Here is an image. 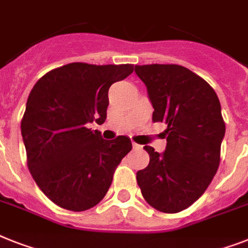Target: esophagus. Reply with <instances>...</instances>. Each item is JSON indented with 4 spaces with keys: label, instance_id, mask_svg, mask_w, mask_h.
Wrapping results in <instances>:
<instances>
[{
    "label": "esophagus",
    "instance_id": "1",
    "mask_svg": "<svg viewBox=\"0 0 248 248\" xmlns=\"http://www.w3.org/2000/svg\"><path fill=\"white\" fill-rule=\"evenodd\" d=\"M132 146H133V148H134V149L142 148V146H140V144H138V143H136V142H132Z\"/></svg>",
    "mask_w": 248,
    "mask_h": 248
}]
</instances>
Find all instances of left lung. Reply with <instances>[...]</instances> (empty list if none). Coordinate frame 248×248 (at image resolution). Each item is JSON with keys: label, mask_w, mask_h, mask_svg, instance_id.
<instances>
[{"label": "left lung", "mask_w": 248, "mask_h": 248, "mask_svg": "<svg viewBox=\"0 0 248 248\" xmlns=\"http://www.w3.org/2000/svg\"><path fill=\"white\" fill-rule=\"evenodd\" d=\"M146 85L153 122L165 123L163 153L144 146L146 169L137 172L143 198L163 213H179L204 194L217 173L226 133L220 102L206 81L177 64L134 67Z\"/></svg>", "instance_id": "8db88e82"}]
</instances>
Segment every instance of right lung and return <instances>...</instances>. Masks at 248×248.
<instances>
[{"label":"right lung","mask_w":248,"mask_h":248,"mask_svg":"<svg viewBox=\"0 0 248 248\" xmlns=\"http://www.w3.org/2000/svg\"><path fill=\"white\" fill-rule=\"evenodd\" d=\"M133 64L69 63L39 79L21 120L28 167L43 193L61 208L83 212L99 204L116 166L130 152L125 136L106 140L89 124H102L110 86Z\"/></svg>","instance_id":"1"}]
</instances>
